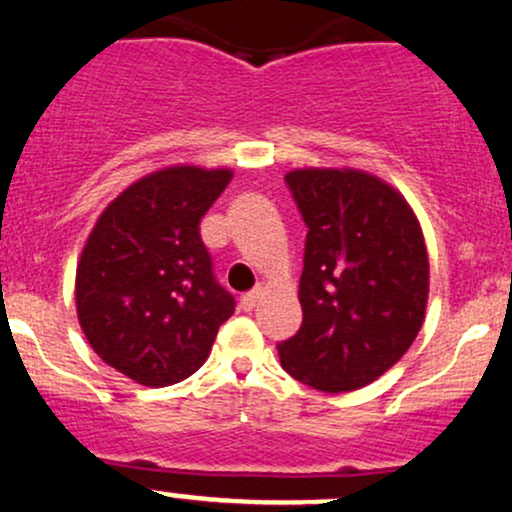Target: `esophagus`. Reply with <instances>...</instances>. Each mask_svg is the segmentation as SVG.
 Instances as JSON below:
<instances>
[{
	"instance_id": "esophagus-1",
	"label": "esophagus",
	"mask_w": 512,
	"mask_h": 512,
	"mask_svg": "<svg viewBox=\"0 0 512 512\" xmlns=\"http://www.w3.org/2000/svg\"><path fill=\"white\" fill-rule=\"evenodd\" d=\"M262 294H265V286H257V289H252V291H247V294H243V299H240V306H243V311H252V308L260 303Z\"/></svg>"
}]
</instances>
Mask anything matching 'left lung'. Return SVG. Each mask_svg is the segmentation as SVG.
<instances>
[{"instance_id":"1","label":"left lung","mask_w":512,"mask_h":512,"mask_svg":"<svg viewBox=\"0 0 512 512\" xmlns=\"http://www.w3.org/2000/svg\"><path fill=\"white\" fill-rule=\"evenodd\" d=\"M308 226L303 323L277 345L286 374L325 393L389 372L418 338L430 294L423 228L389 182L355 167L286 172Z\"/></svg>"}]
</instances>
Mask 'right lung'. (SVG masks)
Listing matches in <instances>:
<instances>
[{"instance_id":"1","label":"right lung","mask_w":512,"mask_h":512,"mask_svg":"<svg viewBox=\"0 0 512 512\" xmlns=\"http://www.w3.org/2000/svg\"><path fill=\"white\" fill-rule=\"evenodd\" d=\"M233 170L170 165L101 211L75 277L84 338L136 384L172 386L209 357L235 301L216 284L199 223Z\"/></svg>"}]
</instances>
